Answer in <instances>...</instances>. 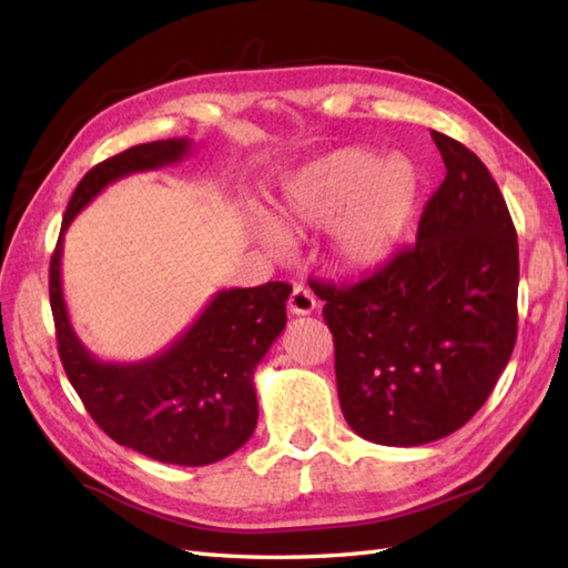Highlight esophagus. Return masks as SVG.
Segmentation results:
<instances>
[{
  "label": "esophagus",
  "instance_id": "1",
  "mask_svg": "<svg viewBox=\"0 0 568 568\" xmlns=\"http://www.w3.org/2000/svg\"><path fill=\"white\" fill-rule=\"evenodd\" d=\"M287 310L293 312V315H310V312L317 310V300L315 295H312L310 287L305 285H295L293 293H291V300H287Z\"/></svg>",
  "mask_w": 568,
  "mask_h": 568
}]
</instances>
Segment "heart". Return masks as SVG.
I'll return each mask as SVG.
<instances>
[{
	"label": "heart",
	"instance_id": "heart-1",
	"mask_svg": "<svg viewBox=\"0 0 568 568\" xmlns=\"http://www.w3.org/2000/svg\"><path fill=\"white\" fill-rule=\"evenodd\" d=\"M422 171L405 153L378 159L368 149H336L307 161L285 178L281 190L283 225L261 216L253 232L283 253L288 229H327L329 253L344 271L366 273L388 263L409 234L422 200Z\"/></svg>",
	"mask_w": 568,
	"mask_h": 568
}]
</instances>
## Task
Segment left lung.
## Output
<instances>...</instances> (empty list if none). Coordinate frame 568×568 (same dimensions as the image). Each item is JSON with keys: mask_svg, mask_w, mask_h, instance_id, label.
<instances>
[{"mask_svg": "<svg viewBox=\"0 0 568 568\" xmlns=\"http://www.w3.org/2000/svg\"><path fill=\"white\" fill-rule=\"evenodd\" d=\"M446 178L417 244L348 287L315 283L334 334L342 413L358 437L419 446L464 427L517 339V234L488 168L432 131Z\"/></svg>", "mask_w": 568, "mask_h": 568, "instance_id": "obj_1", "label": "left lung"}]
</instances>
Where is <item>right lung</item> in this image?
<instances>
[{"label": "right lung", "instance_id": "right-lung-1", "mask_svg": "<svg viewBox=\"0 0 568 568\" xmlns=\"http://www.w3.org/2000/svg\"><path fill=\"white\" fill-rule=\"evenodd\" d=\"M187 139H165L98 163L72 192L51 258V310L58 354L90 417L110 437L155 462L207 466L234 454L256 429L253 371L285 329L293 287L265 283L220 291L185 334L146 361L94 358L72 329L60 283L63 234L82 207L119 178L185 159Z\"/></svg>", "mask_w": 568, "mask_h": 568}]
</instances>
